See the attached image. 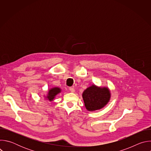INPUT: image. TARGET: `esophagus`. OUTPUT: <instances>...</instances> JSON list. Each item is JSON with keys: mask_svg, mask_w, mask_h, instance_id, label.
Listing matches in <instances>:
<instances>
[{"mask_svg": "<svg viewBox=\"0 0 151 151\" xmlns=\"http://www.w3.org/2000/svg\"><path fill=\"white\" fill-rule=\"evenodd\" d=\"M69 90L70 92H72V93H75V90L73 87H70Z\"/></svg>", "mask_w": 151, "mask_h": 151, "instance_id": "esophagus-1", "label": "esophagus"}]
</instances>
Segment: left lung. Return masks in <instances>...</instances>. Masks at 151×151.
I'll list each match as a JSON object with an SVG mask.
<instances>
[{"instance_id": "obj_1", "label": "left lung", "mask_w": 151, "mask_h": 151, "mask_svg": "<svg viewBox=\"0 0 151 151\" xmlns=\"http://www.w3.org/2000/svg\"><path fill=\"white\" fill-rule=\"evenodd\" d=\"M111 96V91L108 88L97 87L96 85L88 87L82 93L86 109L91 112L104 107L109 101Z\"/></svg>"}]
</instances>
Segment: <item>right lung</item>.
Instances as JSON below:
<instances>
[{
    "label": "right lung",
    "instance_id": "obj_1",
    "mask_svg": "<svg viewBox=\"0 0 151 151\" xmlns=\"http://www.w3.org/2000/svg\"><path fill=\"white\" fill-rule=\"evenodd\" d=\"M61 90L59 87H54L50 89L48 91V94L47 96H44L45 99L48 100L50 101H52L55 97V96L61 93Z\"/></svg>",
    "mask_w": 151,
    "mask_h": 151
}]
</instances>
